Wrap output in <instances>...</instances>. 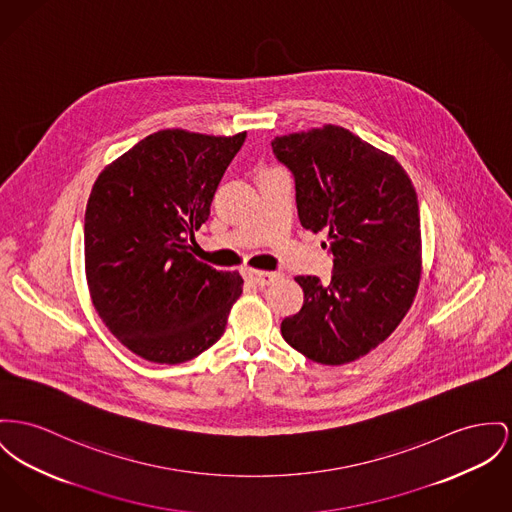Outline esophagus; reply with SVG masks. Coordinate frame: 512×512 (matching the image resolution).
Instances as JSON below:
<instances>
[{
  "instance_id": "1",
  "label": "esophagus",
  "mask_w": 512,
  "mask_h": 512,
  "mask_svg": "<svg viewBox=\"0 0 512 512\" xmlns=\"http://www.w3.org/2000/svg\"><path fill=\"white\" fill-rule=\"evenodd\" d=\"M246 277H248V281H252L254 285L266 287V285H270V283H273V281L279 277V273L260 272V270H248V272H246Z\"/></svg>"
}]
</instances>
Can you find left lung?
Masks as SVG:
<instances>
[{
    "label": "left lung",
    "mask_w": 512,
    "mask_h": 512,
    "mask_svg": "<svg viewBox=\"0 0 512 512\" xmlns=\"http://www.w3.org/2000/svg\"><path fill=\"white\" fill-rule=\"evenodd\" d=\"M272 147L295 176L301 225L326 233L334 254L328 285L295 277L305 301L281 322V334L310 361H357L400 326L417 295L423 262L415 188L392 155L341 126L277 136Z\"/></svg>",
    "instance_id": "obj_1"
}]
</instances>
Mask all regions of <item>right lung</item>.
<instances>
[{
	"mask_svg": "<svg viewBox=\"0 0 512 512\" xmlns=\"http://www.w3.org/2000/svg\"><path fill=\"white\" fill-rule=\"evenodd\" d=\"M244 137L159 130L93 184L85 211L89 295L114 338L151 363L204 353L242 295L240 273L196 260L188 237L207 221Z\"/></svg>",
	"mask_w": 512,
	"mask_h": 512,
	"instance_id": "add662e5",
	"label": "right lung"
}]
</instances>
